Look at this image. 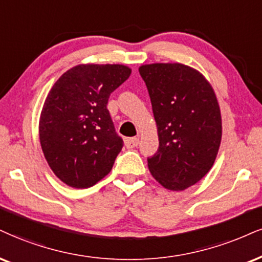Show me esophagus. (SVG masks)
I'll return each mask as SVG.
<instances>
[{
    "mask_svg": "<svg viewBox=\"0 0 262 262\" xmlns=\"http://www.w3.org/2000/svg\"><path fill=\"white\" fill-rule=\"evenodd\" d=\"M140 143V140L137 137H132V138H126L125 140V144L127 148H135L138 146Z\"/></svg>",
    "mask_w": 262,
    "mask_h": 262,
    "instance_id": "obj_1",
    "label": "esophagus"
}]
</instances>
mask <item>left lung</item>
<instances>
[{"label": "left lung", "instance_id": "left-lung-1", "mask_svg": "<svg viewBox=\"0 0 262 262\" xmlns=\"http://www.w3.org/2000/svg\"><path fill=\"white\" fill-rule=\"evenodd\" d=\"M138 72L159 137L148 169L164 188L185 190L209 172L220 148L222 121L215 91L202 73L185 64H144Z\"/></svg>", "mask_w": 262, "mask_h": 262}]
</instances>
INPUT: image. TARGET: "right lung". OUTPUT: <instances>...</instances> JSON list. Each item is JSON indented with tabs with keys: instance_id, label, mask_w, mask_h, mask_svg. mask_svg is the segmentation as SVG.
I'll use <instances>...</instances> for the list:
<instances>
[{
	"instance_id": "add662e5",
	"label": "right lung",
	"mask_w": 262,
	"mask_h": 262,
	"mask_svg": "<svg viewBox=\"0 0 262 262\" xmlns=\"http://www.w3.org/2000/svg\"><path fill=\"white\" fill-rule=\"evenodd\" d=\"M131 75L122 64H79L54 82L42 106L38 136L58 179L89 188L111 172L122 148L108 98Z\"/></svg>"
}]
</instances>
